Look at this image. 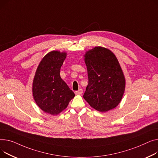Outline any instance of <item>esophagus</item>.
I'll use <instances>...</instances> for the list:
<instances>
[{
	"label": "esophagus",
	"instance_id": "1",
	"mask_svg": "<svg viewBox=\"0 0 158 158\" xmlns=\"http://www.w3.org/2000/svg\"><path fill=\"white\" fill-rule=\"evenodd\" d=\"M75 94H77V95L81 94L83 93V90H82L81 89H79L78 90H76V91H75Z\"/></svg>",
	"mask_w": 158,
	"mask_h": 158
}]
</instances>
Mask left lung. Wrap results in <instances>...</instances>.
Returning <instances> with one entry per match:
<instances>
[{"instance_id": "8db88e82", "label": "left lung", "mask_w": 158, "mask_h": 158, "mask_svg": "<svg viewBox=\"0 0 158 158\" xmlns=\"http://www.w3.org/2000/svg\"><path fill=\"white\" fill-rule=\"evenodd\" d=\"M85 57L89 83L83 98L99 112L114 109L125 89L124 74L115 55L99 46L87 52Z\"/></svg>"}]
</instances>
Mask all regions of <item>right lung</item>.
<instances>
[{"label": "right lung", "mask_w": 158, "mask_h": 158, "mask_svg": "<svg viewBox=\"0 0 158 158\" xmlns=\"http://www.w3.org/2000/svg\"><path fill=\"white\" fill-rule=\"evenodd\" d=\"M66 53L53 51L40 63L34 76L32 93L37 105L44 112L57 115L66 108L75 93L60 76Z\"/></svg>", "instance_id": "right-lung-1"}]
</instances>
